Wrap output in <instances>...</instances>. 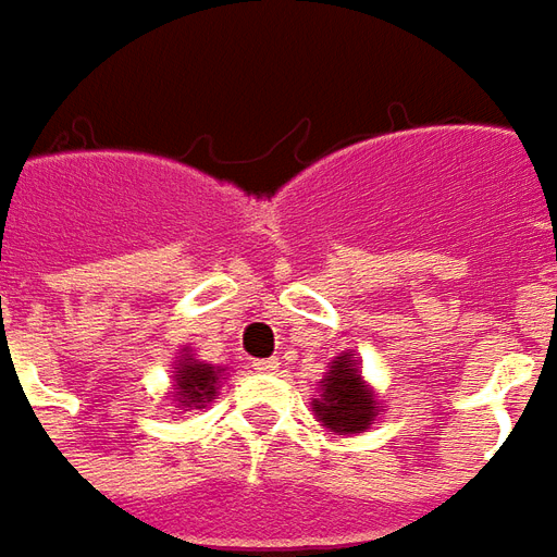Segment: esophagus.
<instances>
[{
	"instance_id": "esophagus-1",
	"label": "esophagus",
	"mask_w": 557,
	"mask_h": 557,
	"mask_svg": "<svg viewBox=\"0 0 557 557\" xmlns=\"http://www.w3.org/2000/svg\"><path fill=\"white\" fill-rule=\"evenodd\" d=\"M251 368H255L258 373H275L278 371V359H255Z\"/></svg>"
}]
</instances>
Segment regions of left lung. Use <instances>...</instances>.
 <instances>
[{"label":"left lung","mask_w":557,"mask_h":557,"mask_svg":"<svg viewBox=\"0 0 557 557\" xmlns=\"http://www.w3.org/2000/svg\"><path fill=\"white\" fill-rule=\"evenodd\" d=\"M320 421L335 433H359L376 416V400L362 385V373L356 371L350 356H338L332 371L323 380V395L314 400Z\"/></svg>","instance_id":"8db88e82"}]
</instances>
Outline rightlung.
Returning <instances> with one entry per match:
<instances>
[{
	"label": "right lung",
	"mask_w": 557,
	"mask_h": 557,
	"mask_svg": "<svg viewBox=\"0 0 557 557\" xmlns=\"http://www.w3.org/2000/svg\"><path fill=\"white\" fill-rule=\"evenodd\" d=\"M222 371H213L210 364L195 362V359H184V364L174 371L177 380V400L181 407H205L216 397V380Z\"/></svg>",
	"instance_id": "obj_1"
}]
</instances>
